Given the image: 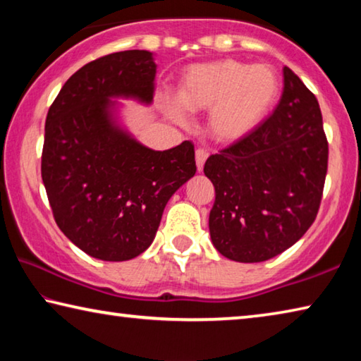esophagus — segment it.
I'll use <instances>...</instances> for the list:
<instances>
[{
  "label": "esophagus",
  "mask_w": 361,
  "mask_h": 361,
  "mask_svg": "<svg viewBox=\"0 0 361 361\" xmlns=\"http://www.w3.org/2000/svg\"><path fill=\"white\" fill-rule=\"evenodd\" d=\"M207 157H209V152H207V149H204V148L195 149V164H197L199 172H202Z\"/></svg>",
  "instance_id": "obj_1"
}]
</instances>
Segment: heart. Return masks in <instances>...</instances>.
Returning a JSON list of instances; mask_svg holds the SVG:
<instances>
[{"mask_svg": "<svg viewBox=\"0 0 361 361\" xmlns=\"http://www.w3.org/2000/svg\"><path fill=\"white\" fill-rule=\"evenodd\" d=\"M280 78L267 65L224 59L192 65L183 73L178 99L164 97L173 121L185 124L186 113L210 111L209 129L219 142H237L267 119L280 95Z\"/></svg>", "mask_w": 361, "mask_h": 361, "instance_id": "1", "label": "heart"}]
</instances>
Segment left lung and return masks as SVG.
Masks as SVG:
<instances>
[{"label":"left lung","mask_w":361,"mask_h":361,"mask_svg":"<svg viewBox=\"0 0 361 361\" xmlns=\"http://www.w3.org/2000/svg\"><path fill=\"white\" fill-rule=\"evenodd\" d=\"M328 142L315 95L288 66L283 94L255 132L207 159L210 237L226 258L261 262L301 239L320 209Z\"/></svg>","instance_id":"1"}]
</instances>
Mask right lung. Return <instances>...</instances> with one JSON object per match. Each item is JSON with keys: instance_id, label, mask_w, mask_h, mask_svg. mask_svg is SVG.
Instances as JSON below:
<instances>
[{"instance_id": "obj_1", "label": "right lung", "mask_w": 361, "mask_h": 361, "mask_svg": "<svg viewBox=\"0 0 361 361\" xmlns=\"http://www.w3.org/2000/svg\"><path fill=\"white\" fill-rule=\"evenodd\" d=\"M156 63L124 51L84 65L49 108L41 176L60 231L94 258L127 261L154 240L169 199L194 176V145L154 151L122 130L114 97L151 103Z\"/></svg>"}]
</instances>
